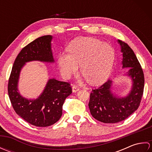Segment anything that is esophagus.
<instances>
[{
	"instance_id": "34e87169",
	"label": "esophagus",
	"mask_w": 152,
	"mask_h": 152,
	"mask_svg": "<svg viewBox=\"0 0 152 152\" xmlns=\"http://www.w3.org/2000/svg\"><path fill=\"white\" fill-rule=\"evenodd\" d=\"M72 92L73 93H76V92H77L78 91H79V89H80V88H78V87L75 86V85H74L72 86Z\"/></svg>"
}]
</instances>
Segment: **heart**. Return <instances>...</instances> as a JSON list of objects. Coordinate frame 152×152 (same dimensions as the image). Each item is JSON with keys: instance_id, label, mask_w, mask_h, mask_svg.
<instances>
[{"instance_id": "obj_1", "label": "heart", "mask_w": 152, "mask_h": 152, "mask_svg": "<svg viewBox=\"0 0 152 152\" xmlns=\"http://www.w3.org/2000/svg\"><path fill=\"white\" fill-rule=\"evenodd\" d=\"M70 53L62 52L59 57L61 73L68 78L81 72L89 83L99 85L110 74L115 60V50L110 44L92 37H80L70 43Z\"/></svg>"}]
</instances>
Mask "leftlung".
I'll return each mask as SVG.
<instances>
[{
    "mask_svg": "<svg viewBox=\"0 0 152 152\" xmlns=\"http://www.w3.org/2000/svg\"><path fill=\"white\" fill-rule=\"evenodd\" d=\"M118 42L123 56L122 68H129L125 75L131 78L132 86L127 95L123 97L112 92L111 80L92 90L88 104L90 112L96 120L104 124L118 123L131 115L139 106L144 91V73L137 56L127 44L119 40Z\"/></svg>",
    "mask_w": 152,
    "mask_h": 152,
    "instance_id": "8db88e82",
    "label": "left lung"
}]
</instances>
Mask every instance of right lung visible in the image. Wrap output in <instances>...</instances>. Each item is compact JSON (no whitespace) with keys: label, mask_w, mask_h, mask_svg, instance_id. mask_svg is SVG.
Returning a JSON list of instances; mask_svg holds the SVG:
<instances>
[{"label":"right lung","mask_w":152,"mask_h":152,"mask_svg":"<svg viewBox=\"0 0 152 152\" xmlns=\"http://www.w3.org/2000/svg\"><path fill=\"white\" fill-rule=\"evenodd\" d=\"M52 38L51 35H45L23 48L13 64L8 81L9 98L16 114L37 127H48L59 121L62 115L64 100L72 93L69 83L56 78L48 80L42 93L37 99H27L19 92V76L26 63L34 61L55 62L51 50Z\"/></svg>","instance_id":"1"}]
</instances>
